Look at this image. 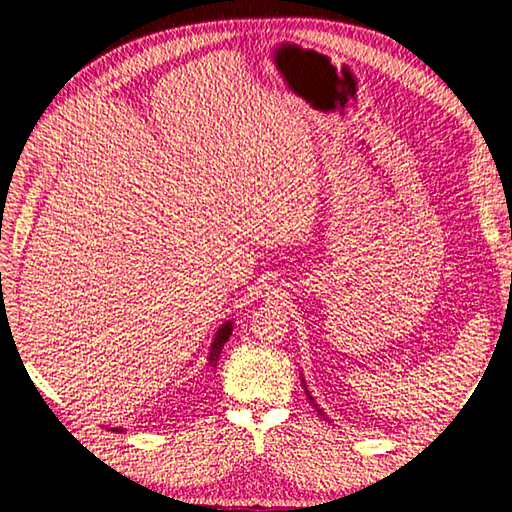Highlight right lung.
<instances>
[{
    "instance_id": "add662e5",
    "label": "right lung",
    "mask_w": 512,
    "mask_h": 512,
    "mask_svg": "<svg viewBox=\"0 0 512 512\" xmlns=\"http://www.w3.org/2000/svg\"><path fill=\"white\" fill-rule=\"evenodd\" d=\"M230 334H232V323L228 320V323L221 325V329H219V332H216V336H214V343H212V350H210V366L216 368V361H219L221 348L225 345V341L230 339ZM112 431H115V429H112ZM119 431H121V429H119Z\"/></svg>"
}]
</instances>
